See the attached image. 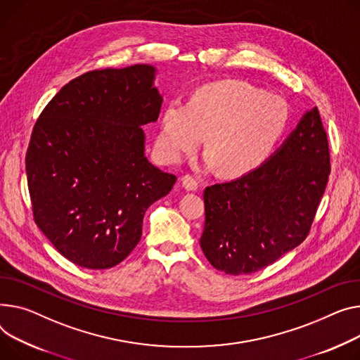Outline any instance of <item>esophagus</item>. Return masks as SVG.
<instances>
[{
    "label": "esophagus",
    "instance_id": "esophagus-1",
    "mask_svg": "<svg viewBox=\"0 0 360 360\" xmlns=\"http://www.w3.org/2000/svg\"><path fill=\"white\" fill-rule=\"evenodd\" d=\"M181 184H182V186H184L186 191H197L198 186H200L198 181H197L195 178L191 176V175H184V176L181 178Z\"/></svg>",
    "mask_w": 360,
    "mask_h": 360
}]
</instances>
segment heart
Wrapping results in <instances>:
<instances>
[{
	"label": "heart",
	"mask_w": 360,
	"mask_h": 360,
	"mask_svg": "<svg viewBox=\"0 0 360 360\" xmlns=\"http://www.w3.org/2000/svg\"><path fill=\"white\" fill-rule=\"evenodd\" d=\"M288 120L279 95L242 81H220L202 86L189 104L175 100L166 105L156 146L165 160L179 162L207 136L205 163L219 165L227 176L243 175L271 153Z\"/></svg>",
	"instance_id": "b5f03b06"
}]
</instances>
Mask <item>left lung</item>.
I'll return each mask as SVG.
<instances>
[{"instance_id":"left-lung-1","label":"left lung","mask_w":360,"mask_h":360,"mask_svg":"<svg viewBox=\"0 0 360 360\" xmlns=\"http://www.w3.org/2000/svg\"><path fill=\"white\" fill-rule=\"evenodd\" d=\"M330 175L321 117L307 111L282 146L256 169L204 191L201 249L227 275L266 268L309 233Z\"/></svg>"}]
</instances>
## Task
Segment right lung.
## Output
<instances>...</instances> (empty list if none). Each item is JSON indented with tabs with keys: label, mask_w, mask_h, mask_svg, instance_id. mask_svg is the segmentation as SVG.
<instances>
[{
	"label": "right lung",
	"mask_w": 360,
	"mask_h": 360,
	"mask_svg": "<svg viewBox=\"0 0 360 360\" xmlns=\"http://www.w3.org/2000/svg\"><path fill=\"white\" fill-rule=\"evenodd\" d=\"M152 65L91 70L41 111L26 155L37 227L86 269H108L140 242L146 210L176 176L145 155L141 126L158 120L162 95Z\"/></svg>",
	"instance_id": "add662e5"
}]
</instances>
